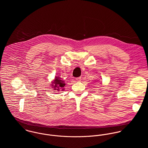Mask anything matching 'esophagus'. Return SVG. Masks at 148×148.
<instances>
[{"instance_id": "1", "label": "esophagus", "mask_w": 148, "mask_h": 148, "mask_svg": "<svg viewBox=\"0 0 148 148\" xmlns=\"http://www.w3.org/2000/svg\"><path fill=\"white\" fill-rule=\"evenodd\" d=\"M76 80H77V82H81V81H82V77H77V78L76 79Z\"/></svg>"}]
</instances>
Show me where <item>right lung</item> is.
I'll list each match as a JSON object with an SVG mask.
<instances>
[{
	"instance_id": "add662e5",
	"label": "right lung",
	"mask_w": 148,
	"mask_h": 148,
	"mask_svg": "<svg viewBox=\"0 0 148 148\" xmlns=\"http://www.w3.org/2000/svg\"><path fill=\"white\" fill-rule=\"evenodd\" d=\"M52 83L53 84L51 85H52L53 89L56 90L57 91H59L62 89L63 90L64 89L63 87H64V86L65 85V84L64 83V82L61 80L60 77H55V80Z\"/></svg>"
}]
</instances>
